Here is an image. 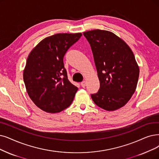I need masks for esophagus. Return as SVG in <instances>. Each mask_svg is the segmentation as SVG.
Returning <instances> with one entry per match:
<instances>
[{"label": "esophagus", "instance_id": "esophagus-1", "mask_svg": "<svg viewBox=\"0 0 159 159\" xmlns=\"http://www.w3.org/2000/svg\"><path fill=\"white\" fill-rule=\"evenodd\" d=\"M86 84H87V82L85 81H83L82 82H81V87H85L86 86Z\"/></svg>", "mask_w": 159, "mask_h": 159}]
</instances>
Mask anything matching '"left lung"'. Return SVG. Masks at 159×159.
I'll list each match as a JSON object with an SVG mask.
<instances>
[{"label":"left lung","mask_w":159,"mask_h":159,"mask_svg":"<svg viewBox=\"0 0 159 159\" xmlns=\"http://www.w3.org/2000/svg\"><path fill=\"white\" fill-rule=\"evenodd\" d=\"M92 49L100 89L91 94L95 104L107 111L124 106L134 93L139 69L130 47L110 31L84 33Z\"/></svg>","instance_id":"8db88e82"}]
</instances>
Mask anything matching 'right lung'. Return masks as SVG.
Wrapping results in <instances>:
<instances>
[{"label": "right lung", "mask_w": 159, "mask_h": 159, "mask_svg": "<svg viewBox=\"0 0 159 159\" xmlns=\"http://www.w3.org/2000/svg\"><path fill=\"white\" fill-rule=\"evenodd\" d=\"M81 33H59L42 40L29 53L23 80L30 99L42 110L58 113L71 104L78 87L68 79L63 58Z\"/></svg>", "instance_id": "add662e5"}]
</instances>
